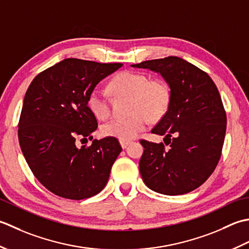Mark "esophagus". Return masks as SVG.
<instances>
[{"label":"esophagus","mask_w":249,"mask_h":249,"mask_svg":"<svg viewBox=\"0 0 249 249\" xmlns=\"http://www.w3.org/2000/svg\"><path fill=\"white\" fill-rule=\"evenodd\" d=\"M130 144V141H120V145L123 148H126V146Z\"/></svg>","instance_id":"esophagus-1"}]
</instances>
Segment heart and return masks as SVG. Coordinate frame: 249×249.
<instances>
[{"mask_svg": "<svg viewBox=\"0 0 249 249\" xmlns=\"http://www.w3.org/2000/svg\"><path fill=\"white\" fill-rule=\"evenodd\" d=\"M115 95L129 96V113L125 119H113L101 126V133L106 138L130 141L146 129L151 119L164 115L170 105L171 92L165 83L150 79L143 73L124 71L115 75L108 84ZM88 107L96 118L105 120L110 115V104L106 95L94 89L88 96Z\"/></svg>", "mask_w": 249, "mask_h": 249, "instance_id": "b5f03b06", "label": "heart"}]
</instances>
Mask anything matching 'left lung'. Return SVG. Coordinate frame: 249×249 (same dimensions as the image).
Instances as JSON below:
<instances>
[{
	"label": "left lung",
	"mask_w": 249,
	"mask_h": 249,
	"mask_svg": "<svg viewBox=\"0 0 249 249\" xmlns=\"http://www.w3.org/2000/svg\"><path fill=\"white\" fill-rule=\"evenodd\" d=\"M131 67L160 73L171 89L166 113L151 130L164 135L169 148L163 143L141 140L142 178L148 188L162 195L188 194L206 181L220 159L227 115L219 91L204 71L178 57Z\"/></svg>",
	"instance_id": "8db88e82"
}]
</instances>
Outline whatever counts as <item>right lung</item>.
Here are the masks:
<instances>
[{
    "label": "right lung",
    "mask_w": 249,
    "mask_h": 249,
    "mask_svg": "<svg viewBox=\"0 0 249 249\" xmlns=\"http://www.w3.org/2000/svg\"><path fill=\"white\" fill-rule=\"evenodd\" d=\"M123 63H99L75 58L43 71L25 92L18 139L25 161L45 188L64 199L83 200L102 191L111 166L123 150L115 138L92 139L98 128L88 96Z\"/></svg>",
    "instance_id": "add662e5"
}]
</instances>
